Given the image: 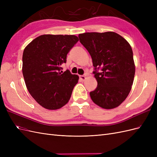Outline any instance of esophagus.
<instances>
[{
    "instance_id": "1",
    "label": "esophagus",
    "mask_w": 157,
    "mask_h": 157,
    "mask_svg": "<svg viewBox=\"0 0 157 157\" xmlns=\"http://www.w3.org/2000/svg\"><path fill=\"white\" fill-rule=\"evenodd\" d=\"M79 77H80V80H83V81H84V80H86V76H85V75H80Z\"/></svg>"
}]
</instances>
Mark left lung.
<instances>
[{"label": "left lung", "instance_id": "left-lung-1", "mask_svg": "<svg viewBox=\"0 0 157 157\" xmlns=\"http://www.w3.org/2000/svg\"><path fill=\"white\" fill-rule=\"evenodd\" d=\"M81 43L91 56L98 86L90 92L94 103L111 109L128 97L134 82L135 63L128 42L112 31L84 33L78 35ZM102 67L98 73L97 69Z\"/></svg>", "mask_w": 157, "mask_h": 157}]
</instances>
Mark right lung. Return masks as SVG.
Segmentation results:
<instances>
[{
	"mask_svg": "<svg viewBox=\"0 0 157 157\" xmlns=\"http://www.w3.org/2000/svg\"><path fill=\"white\" fill-rule=\"evenodd\" d=\"M78 41L75 35H42L23 50L22 72L31 96L49 110L64 106L78 83V76L69 71L60 72L67 54Z\"/></svg>",
	"mask_w": 157,
	"mask_h": 157,
	"instance_id": "right-lung-1",
	"label": "right lung"
}]
</instances>
